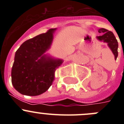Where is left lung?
I'll use <instances>...</instances> for the list:
<instances>
[{
  "mask_svg": "<svg viewBox=\"0 0 124 124\" xmlns=\"http://www.w3.org/2000/svg\"><path fill=\"white\" fill-rule=\"evenodd\" d=\"M98 31L99 33H102V35L99 37H97V39L100 42H106L107 44L108 47L114 54L115 59L116 60L117 55H118V53H117L118 43L113 32L108 31V30L104 28L99 29Z\"/></svg>",
  "mask_w": 124,
  "mask_h": 124,
  "instance_id": "obj_1",
  "label": "left lung"
}]
</instances>
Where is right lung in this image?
Here are the masks:
<instances>
[{
  "label": "right lung",
  "mask_w": 124,
  "mask_h": 124,
  "mask_svg": "<svg viewBox=\"0 0 124 124\" xmlns=\"http://www.w3.org/2000/svg\"><path fill=\"white\" fill-rule=\"evenodd\" d=\"M57 28L27 40L14 57L11 71L14 87L24 95L37 96L48 89L54 80V71L63 62L46 52L50 48Z\"/></svg>",
  "instance_id": "add662e5"
}]
</instances>
